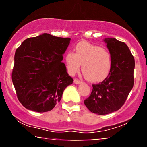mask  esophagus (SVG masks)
Listing matches in <instances>:
<instances>
[{
  "instance_id": "obj_1",
  "label": "esophagus",
  "mask_w": 147,
  "mask_h": 147,
  "mask_svg": "<svg viewBox=\"0 0 147 147\" xmlns=\"http://www.w3.org/2000/svg\"><path fill=\"white\" fill-rule=\"evenodd\" d=\"M74 82H75L76 84H79L82 83V81H80L78 79H74Z\"/></svg>"
}]
</instances>
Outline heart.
<instances>
[{"label":"heart","mask_w":147,"mask_h":147,"mask_svg":"<svg viewBox=\"0 0 147 147\" xmlns=\"http://www.w3.org/2000/svg\"><path fill=\"white\" fill-rule=\"evenodd\" d=\"M75 53L67 52L65 63L70 75H75L82 65V72L88 80L99 82L110 73L112 68L111 55L102 47L82 42L77 45Z\"/></svg>","instance_id":"1"}]
</instances>
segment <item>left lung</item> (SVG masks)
Instances as JSON below:
<instances>
[{
    "label": "left lung",
    "instance_id": "left-lung-1",
    "mask_svg": "<svg viewBox=\"0 0 147 147\" xmlns=\"http://www.w3.org/2000/svg\"><path fill=\"white\" fill-rule=\"evenodd\" d=\"M112 58V68L105 79L92 84L84 104L90 112L106 115L119 110L125 103L134 84L135 59L125 43L115 38L104 40Z\"/></svg>",
    "mask_w": 147,
    "mask_h": 147
}]
</instances>
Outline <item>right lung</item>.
Instances as JSON below:
<instances>
[{
    "label": "right lung",
    "mask_w": 147,
    "mask_h": 147,
    "mask_svg": "<svg viewBox=\"0 0 147 147\" xmlns=\"http://www.w3.org/2000/svg\"><path fill=\"white\" fill-rule=\"evenodd\" d=\"M70 41L44 33L27 38L16 49L11 79L18 99L27 109L51 111L72 84L61 62Z\"/></svg>",
    "instance_id": "1"
}]
</instances>
